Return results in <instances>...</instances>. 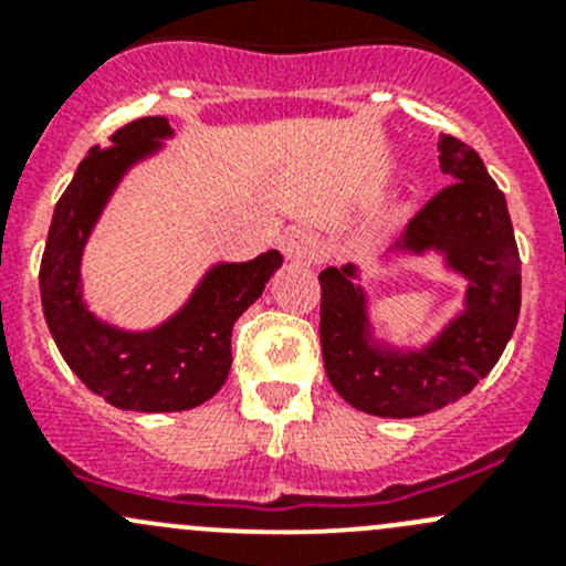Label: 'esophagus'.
Wrapping results in <instances>:
<instances>
[{
	"mask_svg": "<svg viewBox=\"0 0 566 566\" xmlns=\"http://www.w3.org/2000/svg\"><path fill=\"white\" fill-rule=\"evenodd\" d=\"M282 251L290 262H315L323 254V241L312 230H290L284 235Z\"/></svg>",
	"mask_w": 566,
	"mask_h": 566,
	"instance_id": "34e87169",
	"label": "esophagus"
}]
</instances>
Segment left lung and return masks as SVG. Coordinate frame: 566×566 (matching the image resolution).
<instances>
[{
    "mask_svg": "<svg viewBox=\"0 0 566 566\" xmlns=\"http://www.w3.org/2000/svg\"><path fill=\"white\" fill-rule=\"evenodd\" d=\"M438 164L452 186L430 199L380 256L394 268L438 254L465 282L462 306L421 345L378 334L373 298L356 265L319 271V345L331 386L345 402L380 419H413L465 397L499 364L521 315V254L504 193L476 150L438 139Z\"/></svg>",
    "mask_w": 566,
    "mask_h": 566,
    "instance_id": "1",
    "label": "left lung"
}]
</instances>
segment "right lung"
I'll use <instances>...</instances> for the list:
<instances>
[{
  "label": "right lung",
  "mask_w": 566,
  "mask_h": 566,
  "mask_svg": "<svg viewBox=\"0 0 566 566\" xmlns=\"http://www.w3.org/2000/svg\"><path fill=\"white\" fill-rule=\"evenodd\" d=\"M167 117H142L93 147L51 219L40 262V301L51 336L76 378L108 405L175 413L208 402L232 367V325L282 265L276 249L249 262H213L191 295L153 328H123L90 310L82 260L95 224L123 177L172 139Z\"/></svg>",
  "instance_id": "obj_1"
}]
</instances>
